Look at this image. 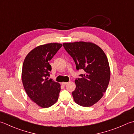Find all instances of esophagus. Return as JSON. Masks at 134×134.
<instances>
[{
	"mask_svg": "<svg viewBox=\"0 0 134 134\" xmlns=\"http://www.w3.org/2000/svg\"><path fill=\"white\" fill-rule=\"evenodd\" d=\"M67 83H68V82H63L62 83V85H63V86H65V85H67Z\"/></svg>",
	"mask_w": 134,
	"mask_h": 134,
	"instance_id": "34e87169",
	"label": "esophagus"
}]
</instances>
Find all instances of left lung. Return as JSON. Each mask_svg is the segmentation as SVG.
<instances>
[{
  "label": "left lung",
  "mask_w": 134,
  "mask_h": 134,
  "mask_svg": "<svg viewBox=\"0 0 134 134\" xmlns=\"http://www.w3.org/2000/svg\"><path fill=\"white\" fill-rule=\"evenodd\" d=\"M63 46L72 57L77 70L85 71L75 80L76 88L72 92L74 100L81 106H92L102 98L109 83L110 70L106 55L92 42L64 43Z\"/></svg>",
  "instance_id": "1"
}]
</instances>
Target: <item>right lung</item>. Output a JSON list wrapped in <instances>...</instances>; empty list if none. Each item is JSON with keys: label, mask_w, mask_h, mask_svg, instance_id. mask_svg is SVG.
Masks as SVG:
<instances>
[{"label": "right lung", "mask_w": 134, "mask_h": 134, "mask_svg": "<svg viewBox=\"0 0 134 134\" xmlns=\"http://www.w3.org/2000/svg\"><path fill=\"white\" fill-rule=\"evenodd\" d=\"M62 44L51 43L36 47L25 57L22 69L24 88L31 100L42 108L52 106L58 100L59 83L50 79L49 62Z\"/></svg>", "instance_id": "add662e5"}]
</instances>
